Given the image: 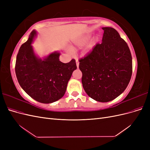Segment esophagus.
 Instances as JSON below:
<instances>
[{"label": "esophagus", "mask_w": 150, "mask_h": 150, "mask_svg": "<svg viewBox=\"0 0 150 150\" xmlns=\"http://www.w3.org/2000/svg\"><path fill=\"white\" fill-rule=\"evenodd\" d=\"M79 62L78 61V59H76V66H77V67H79Z\"/></svg>", "instance_id": "34e87169"}]
</instances>
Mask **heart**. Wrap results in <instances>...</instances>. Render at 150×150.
I'll return each mask as SVG.
<instances>
[{"instance_id":"heart-1","label":"heart","mask_w":150,"mask_h":150,"mask_svg":"<svg viewBox=\"0 0 150 150\" xmlns=\"http://www.w3.org/2000/svg\"><path fill=\"white\" fill-rule=\"evenodd\" d=\"M90 37H91L90 35H86L83 36L82 38H81L79 39L76 40V41L74 42L76 46L78 47H81L84 46V45H86V43L88 42ZM98 40V38H95V39H94V42H97Z\"/></svg>"}]
</instances>
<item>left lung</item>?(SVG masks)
<instances>
[{"mask_svg":"<svg viewBox=\"0 0 150 150\" xmlns=\"http://www.w3.org/2000/svg\"><path fill=\"white\" fill-rule=\"evenodd\" d=\"M101 44L79 59L82 84L88 96L99 102L113 100L124 91L132 75V57L117 31L103 28Z\"/></svg>","mask_w":150,"mask_h":150,"instance_id":"1","label":"left lung"}]
</instances>
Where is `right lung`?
I'll return each mask as SVG.
<instances>
[{"label": "right lung", "mask_w": 150, "mask_h": 150, "mask_svg": "<svg viewBox=\"0 0 150 150\" xmlns=\"http://www.w3.org/2000/svg\"><path fill=\"white\" fill-rule=\"evenodd\" d=\"M36 35L31 32L22 45L16 58L17 79L24 91L35 101L42 103L55 102L64 96L72 72L77 69L76 61L63 63L60 53L54 52L44 59L36 56L32 42Z\"/></svg>", "instance_id": "add662e5"}]
</instances>
